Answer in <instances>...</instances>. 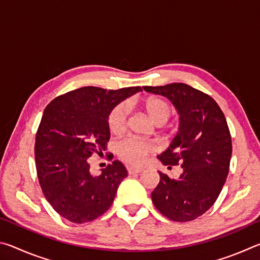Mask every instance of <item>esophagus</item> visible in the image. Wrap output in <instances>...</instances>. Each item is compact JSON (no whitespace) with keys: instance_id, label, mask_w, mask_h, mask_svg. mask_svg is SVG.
Wrapping results in <instances>:
<instances>
[{"instance_id":"obj_1","label":"esophagus","mask_w":260,"mask_h":260,"mask_svg":"<svg viewBox=\"0 0 260 260\" xmlns=\"http://www.w3.org/2000/svg\"><path fill=\"white\" fill-rule=\"evenodd\" d=\"M127 171H128L129 174H136V173L142 172L143 169H141V167H128Z\"/></svg>"}]
</instances>
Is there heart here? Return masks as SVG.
Masks as SVG:
<instances>
[{
	"mask_svg": "<svg viewBox=\"0 0 260 260\" xmlns=\"http://www.w3.org/2000/svg\"><path fill=\"white\" fill-rule=\"evenodd\" d=\"M144 109L156 125H162L169 120L170 108L164 101L159 99H149L144 103ZM128 116V105L120 103L112 109L109 114V128L112 133H120L124 131ZM155 150L150 142L135 138H126L117 143V153L122 160L131 165H140L147 155Z\"/></svg>",
	"mask_w": 260,
	"mask_h": 260,
	"instance_id": "1",
	"label": "heart"
}]
</instances>
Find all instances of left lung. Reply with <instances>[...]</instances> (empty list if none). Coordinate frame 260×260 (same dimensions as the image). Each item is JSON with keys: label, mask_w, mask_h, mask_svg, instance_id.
I'll use <instances>...</instances> for the list:
<instances>
[{"label": "left lung", "mask_w": 260, "mask_h": 260, "mask_svg": "<svg viewBox=\"0 0 260 260\" xmlns=\"http://www.w3.org/2000/svg\"><path fill=\"white\" fill-rule=\"evenodd\" d=\"M143 89L165 96L180 116L177 135L157 158L169 169L180 164L182 172L177 180L158 172L160 180L151 200L166 218L190 221L213 205L227 179L232 138L226 118L211 96L186 83Z\"/></svg>", "instance_id": "8db88e82"}]
</instances>
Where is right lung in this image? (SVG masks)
<instances>
[{"label": "right lung", "mask_w": 260, "mask_h": 260, "mask_svg": "<svg viewBox=\"0 0 260 260\" xmlns=\"http://www.w3.org/2000/svg\"><path fill=\"white\" fill-rule=\"evenodd\" d=\"M139 91L141 87H82L52 100L43 111L34 148L39 182L56 212L71 222L102 215L127 177L119 160L101 170L100 175L91 174L88 158L107 149L112 109Z\"/></svg>", "instance_id": "obj_1"}]
</instances>
